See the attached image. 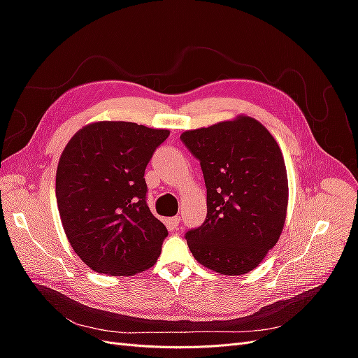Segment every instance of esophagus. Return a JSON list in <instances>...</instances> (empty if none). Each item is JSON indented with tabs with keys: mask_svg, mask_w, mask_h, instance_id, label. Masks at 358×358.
Listing matches in <instances>:
<instances>
[{
	"mask_svg": "<svg viewBox=\"0 0 358 358\" xmlns=\"http://www.w3.org/2000/svg\"><path fill=\"white\" fill-rule=\"evenodd\" d=\"M170 224H171L173 229H178V225L180 224L179 216H173V218H170Z\"/></svg>",
	"mask_w": 358,
	"mask_h": 358,
	"instance_id": "esophagus-1",
	"label": "esophagus"
}]
</instances>
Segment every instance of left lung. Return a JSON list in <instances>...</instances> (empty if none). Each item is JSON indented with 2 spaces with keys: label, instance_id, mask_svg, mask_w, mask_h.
<instances>
[{
  "label": "left lung",
  "instance_id": "1",
  "mask_svg": "<svg viewBox=\"0 0 358 358\" xmlns=\"http://www.w3.org/2000/svg\"><path fill=\"white\" fill-rule=\"evenodd\" d=\"M180 140L200 161L208 215L187 243L200 264L221 275L254 270L279 241L288 206L285 161L273 136L241 115Z\"/></svg>",
  "mask_w": 358,
  "mask_h": 358
}]
</instances>
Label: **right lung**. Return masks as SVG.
I'll return each instance as SVG.
<instances>
[{"label":"right lung","mask_w":358,"mask_h":358,"mask_svg":"<svg viewBox=\"0 0 358 358\" xmlns=\"http://www.w3.org/2000/svg\"><path fill=\"white\" fill-rule=\"evenodd\" d=\"M169 129L100 121L62 150L57 203L67 239L94 272L133 276L157 263L167 229L146 204L145 170Z\"/></svg>","instance_id":"1"}]
</instances>
